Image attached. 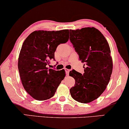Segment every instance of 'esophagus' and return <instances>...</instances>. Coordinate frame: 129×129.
I'll return each instance as SVG.
<instances>
[{
  "label": "esophagus",
  "instance_id": "obj_1",
  "mask_svg": "<svg viewBox=\"0 0 129 129\" xmlns=\"http://www.w3.org/2000/svg\"><path fill=\"white\" fill-rule=\"evenodd\" d=\"M65 72H66V75L68 76V75H69V73L70 70L67 69H65Z\"/></svg>",
  "mask_w": 129,
  "mask_h": 129
}]
</instances>
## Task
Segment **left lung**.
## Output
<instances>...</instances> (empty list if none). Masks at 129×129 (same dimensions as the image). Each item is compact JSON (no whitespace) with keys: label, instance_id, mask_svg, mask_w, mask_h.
Wrapping results in <instances>:
<instances>
[{"label":"left lung","instance_id":"obj_1","mask_svg":"<svg viewBox=\"0 0 129 129\" xmlns=\"http://www.w3.org/2000/svg\"><path fill=\"white\" fill-rule=\"evenodd\" d=\"M70 40L79 60L86 63L83 75L75 70L69 72L75 80L70 94L76 101L90 103L103 93L110 79L113 61L110 47L103 34L93 27L70 30Z\"/></svg>","mask_w":129,"mask_h":129}]
</instances>
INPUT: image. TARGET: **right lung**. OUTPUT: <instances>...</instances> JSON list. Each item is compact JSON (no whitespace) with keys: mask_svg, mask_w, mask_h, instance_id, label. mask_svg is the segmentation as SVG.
Here are the masks:
<instances>
[{"mask_svg":"<svg viewBox=\"0 0 129 129\" xmlns=\"http://www.w3.org/2000/svg\"><path fill=\"white\" fill-rule=\"evenodd\" d=\"M69 33L68 29L35 31L23 43L18 69L24 89L35 99H49L64 79V69L55 70L46 66L50 60H54V52L58 45L68 41Z\"/></svg>","mask_w":129,"mask_h":129,"instance_id":"1","label":"right lung"}]
</instances>
